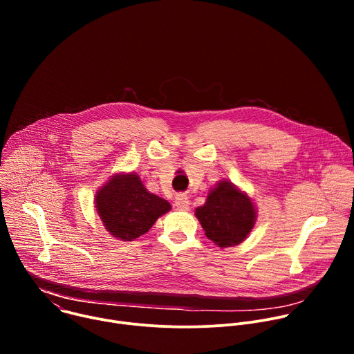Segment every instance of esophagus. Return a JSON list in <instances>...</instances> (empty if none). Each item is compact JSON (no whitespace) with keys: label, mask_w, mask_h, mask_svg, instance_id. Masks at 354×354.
Masks as SVG:
<instances>
[{"label":"esophagus","mask_w":354,"mask_h":354,"mask_svg":"<svg viewBox=\"0 0 354 354\" xmlns=\"http://www.w3.org/2000/svg\"><path fill=\"white\" fill-rule=\"evenodd\" d=\"M189 200H187V197L186 196H183V194H179V196H176V198H175V206H176V209H179V210H187L189 209Z\"/></svg>","instance_id":"1"}]
</instances>
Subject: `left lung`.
Masks as SVG:
<instances>
[{
    "label": "left lung",
    "mask_w": 354,
    "mask_h": 354,
    "mask_svg": "<svg viewBox=\"0 0 354 354\" xmlns=\"http://www.w3.org/2000/svg\"><path fill=\"white\" fill-rule=\"evenodd\" d=\"M196 217L206 236L220 248L241 243L255 224V209L250 198L232 183L220 182L205 206L196 209Z\"/></svg>",
    "instance_id": "8db88e82"
}]
</instances>
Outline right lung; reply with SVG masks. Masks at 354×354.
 I'll return each instance as SVG.
<instances>
[{"mask_svg": "<svg viewBox=\"0 0 354 354\" xmlns=\"http://www.w3.org/2000/svg\"><path fill=\"white\" fill-rule=\"evenodd\" d=\"M96 210L105 228L122 241H133L171 210L167 200L149 193L138 175H116L96 193Z\"/></svg>", "mask_w": 354, "mask_h": 354, "instance_id": "add662e5", "label": "right lung"}]
</instances>
